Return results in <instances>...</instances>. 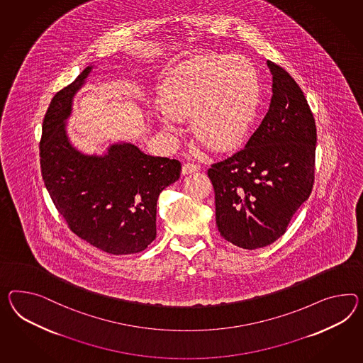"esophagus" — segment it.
<instances>
[{
	"label": "esophagus",
	"instance_id": "obj_1",
	"mask_svg": "<svg viewBox=\"0 0 363 363\" xmlns=\"http://www.w3.org/2000/svg\"><path fill=\"white\" fill-rule=\"evenodd\" d=\"M199 168L200 167L195 164V163H186V164H183L182 172H183V175H188V174H192V172L199 171Z\"/></svg>",
	"mask_w": 363,
	"mask_h": 363
}]
</instances>
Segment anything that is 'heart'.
I'll return each instance as SVG.
<instances>
[{
    "mask_svg": "<svg viewBox=\"0 0 363 363\" xmlns=\"http://www.w3.org/2000/svg\"><path fill=\"white\" fill-rule=\"evenodd\" d=\"M259 76L245 56H205L183 65L160 89L159 120L168 133L191 120L197 140L213 150L230 149L249 130L259 104Z\"/></svg>",
    "mask_w": 363,
    "mask_h": 363,
    "instance_id": "1",
    "label": "heart"
}]
</instances>
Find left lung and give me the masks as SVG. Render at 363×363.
<instances>
[{"mask_svg": "<svg viewBox=\"0 0 363 363\" xmlns=\"http://www.w3.org/2000/svg\"><path fill=\"white\" fill-rule=\"evenodd\" d=\"M269 112L243 149L212 164L216 223L223 238L254 250L281 237L315 182L316 123L292 76L267 60Z\"/></svg>", "mask_w": 363, "mask_h": 363, "instance_id": "left-lung-1", "label": "left lung"}]
</instances>
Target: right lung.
Masks as SVG:
<instances>
[{
    "instance_id": "right-lung-1",
    "label": "right lung",
    "mask_w": 363,
    "mask_h": 363,
    "mask_svg": "<svg viewBox=\"0 0 363 363\" xmlns=\"http://www.w3.org/2000/svg\"><path fill=\"white\" fill-rule=\"evenodd\" d=\"M91 71L86 67L50 103L39 145L42 177L57 212L77 237L114 255L140 252L157 237L159 195L179 179L182 164L125 142L111 145L104 155L74 149L65 121Z\"/></svg>"
}]
</instances>
